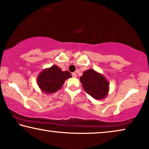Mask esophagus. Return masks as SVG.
<instances>
[{"mask_svg": "<svg viewBox=\"0 0 149 149\" xmlns=\"http://www.w3.org/2000/svg\"><path fill=\"white\" fill-rule=\"evenodd\" d=\"M72 77H77V74H75V73H72Z\"/></svg>", "mask_w": 149, "mask_h": 149, "instance_id": "1", "label": "esophagus"}]
</instances>
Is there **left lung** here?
<instances>
[{
  "mask_svg": "<svg viewBox=\"0 0 149 149\" xmlns=\"http://www.w3.org/2000/svg\"><path fill=\"white\" fill-rule=\"evenodd\" d=\"M84 90L96 100L106 97L109 91V83L103 75L95 70H88L79 77Z\"/></svg>",
  "mask_w": 149,
  "mask_h": 149,
  "instance_id": "8db88e82",
  "label": "left lung"
}]
</instances>
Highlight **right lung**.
Masks as SVG:
<instances>
[{"instance_id":"add662e5","label":"right lung","mask_w":149,"mask_h":149,"mask_svg":"<svg viewBox=\"0 0 149 149\" xmlns=\"http://www.w3.org/2000/svg\"><path fill=\"white\" fill-rule=\"evenodd\" d=\"M72 77L68 71L63 72L57 65L43 70L37 77L40 89L45 94H52L61 89L66 79Z\"/></svg>"}]
</instances>
